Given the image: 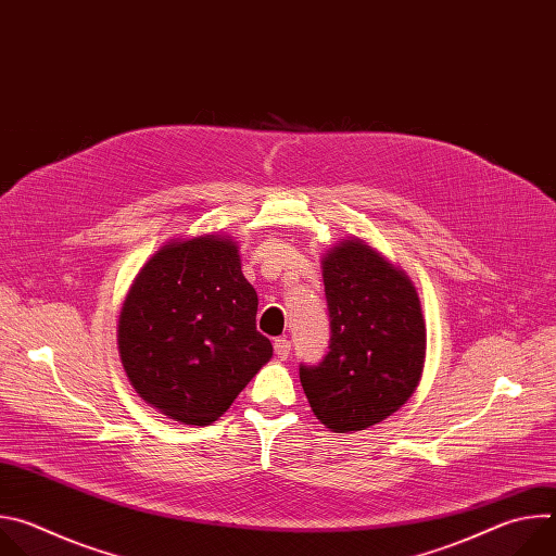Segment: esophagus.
Listing matches in <instances>:
<instances>
[{"label": "esophagus", "mask_w": 556, "mask_h": 556, "mask_svg": "<svg viewBox=\"0 0 556 556\" xmlns=\"http://www.w3.org/2000/svg\"><path fill=\"white\" fill-rule=\"evenodd\" d=\"M275 354H277V358L286 361L290 356V341L288 339H275Z\"/></svg>", "instance_id": "1"}]
</instances>
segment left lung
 <instances>
[{"label": "left lung", "mask_w": 556, "mask_h": 556, "mask_svg": "<svg viewBox=\"0 0 556 556\" xmlns=\"http://www.w3.org/2000/svg\"><path fill=\"white\" fill-rule=\"evenodd\" d=\"M330 352L301 365L307 403L330 431H363L399 412L416 391L427 328L412 279L358 237L324 257Z\"/></svg>", "instance_id": "1"}]
</instances>
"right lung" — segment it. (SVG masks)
Instances as JSON below:
<instances>
[{
	"label": "right lung",
	"mask_w": 556,
	"mask_h": 556,
	"mask_svg": "<svg viewBox=\"0 0 556 556\" xmlns=\"http://www.w3.org/2000/svg\"><path fill=\"white\" fill-rule=\"evenodd\" d=\"M255 316L257 292L230 237L165 244L121 307L118 352L129 382L176 422H215L273 356Z\"/></svg>",
	"instance_id": "1"
}]
</instances>
